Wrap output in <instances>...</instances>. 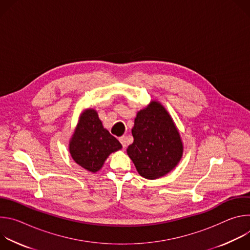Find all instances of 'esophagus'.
<instances>
[{
    "instance_id": "1",
    "label": "esophagus",
    "mask_w": 250,
    "mask_h": 250,
    "mask_svg": "<svg viewBox=\"0 0 250 250\" xmlns=\"http://www.w3.org/2000/svg\"><path fill=\"white\" fill-rule=\"evenodd\" d=\"M120 142L122 144V146H123V147H124V148H125V147H126V137H125V135L120 137Z\"/></svg>"
}]
</instances>
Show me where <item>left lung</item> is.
Listing matches in <instances>:
<instances>
[{"instance_id": "left-lung-1", "label": "left lung", "mask_w": 250, "mask_h": 250, "mask_svg": "<svg viewBox=\"0 0 250 250\" xmlns=\"http://www.w3.org/2000/svg\"><path fill=\"white\" fill-rule=\"evenodd\" d=\"M133 144L126 151L140 176L156 179L180 161L183 145L171 117L157 102L137 113L131 129Z\"/></svg>"}]
</instances>
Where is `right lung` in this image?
<instances>
[{
    "mask_svg": "<svg viewBox=\"0 0 250 250\" xmlns=\"http://www.w3.org/2000/svg\"><path fill=\"white\" fill-rule=\"evenodd\" d=\"M121 148L120 141L104 128L94 110L81 116L69 145L74 161L91 172L99 171L108 156Z\"/></svg>",
    "mask_w": 250,
    "mask_h": 250,
    "instance_id": "1",
    "label": "right lung"
}]
</instances>
